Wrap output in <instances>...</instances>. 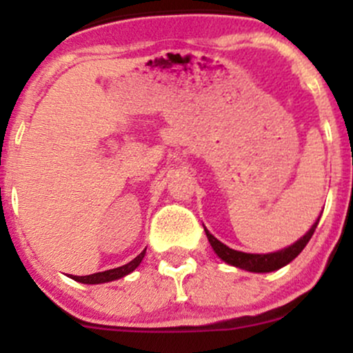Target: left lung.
Listing matches in <instances>:
<instances>
[{
  "instance_id": "obj_1",
  "label": "left lung",
  "mask_w": 353,
  "mask_h": 353,
  "mask_svg": "<svg viewBox=\"0 0 353 353\" xmlns=\"http://www.w3.org/2000/svg\"><path fill=\"white\" fill-rule=\"evenodd\" d=\"M319 221L320 217L315 221V224L312 225L309 232H307L303 237L299 239L297 242H294L292 245L270 254H247V252H241V250H234L225 244H222L221 241H217V239L214 237L208 229H205V236H208L214 252H216L222 261L228 262V264L239 267V269L249 270V272H272V270L281 269V267L287 265L289 262H292L294 259L302 252L303 247L307 245V242H309L310 237L314 236Z\"/></svg>"
}]
</instances>
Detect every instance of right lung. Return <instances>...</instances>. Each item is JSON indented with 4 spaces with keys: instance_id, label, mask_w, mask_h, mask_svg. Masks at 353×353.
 <instances>
[{
    "instance_id": "right-lung-1",
    "label": "right lung",
    "mask_w": 353,
    "mask_h": 353,
    "mask_svg": "<svg viewBox=\"0 0 353 353\" xmlns=\"http://www.w3.org/2000/svg\"><path fill=\"white\" fill-rule=\"evenodd\" d=\"M144 254H145V249L139 255H137L136 259H132L129 264L116 267V269L104 270V272L91 274V275H71V279H72V281H78L81 283H104V282L117 281V279H121V277H124V275L131 274L132 270H134L136 267L141 264V261L144 259Z\"/></svg>"
}]
</instances>
